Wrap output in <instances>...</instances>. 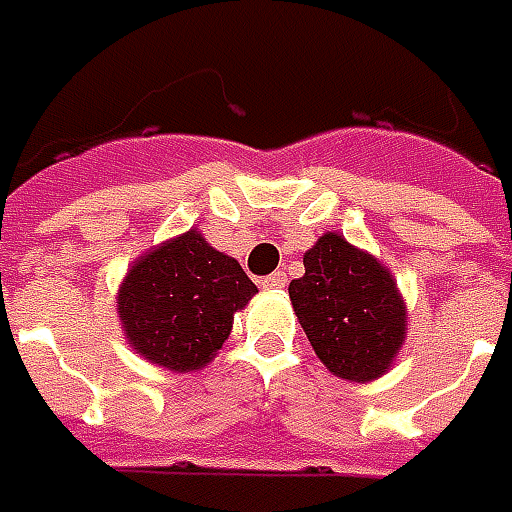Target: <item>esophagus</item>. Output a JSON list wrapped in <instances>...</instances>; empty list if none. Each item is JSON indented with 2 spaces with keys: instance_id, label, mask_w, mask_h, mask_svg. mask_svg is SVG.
I'll use <instances>...</instances> for the list:
<instances>
[{
  "instance_id": "1",
  "label": "esophagus",
  "mask_w": 512,
  "mask_h": 512,
  "mask_svg": "<svg viewBox=\"0 0 512 512\" xmlns=\"http://www.w3.org/2000/svg\"><path fill=\"white\" fill-rule=\"evenodd\" d=\"M286 286V273H273V275H267V278H262V289H284Z\"/></svg>"
}]
</instances>
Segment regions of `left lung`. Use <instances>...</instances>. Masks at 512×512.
<instances>
[{"label": "left lung", "mask_w": 512, "mask_h": 512, "mask_svg": "<svg viewBox=\"0 0 512 512\" xmlns=\"http://www.w3.org/2000/svg\"><path fill=\"white\" fill-rule=\"evenodd\" d=\"M303 267L289 297L314 353L344 380L380 378L405 342V306L389 270L339 234L317 239Z\"/></svg>", "instance_id": "obj_1"}]
</instances>
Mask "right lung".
Returning a JSON list of instances; mask_svg holds the SVG:
<instances>
[{"label": "right lung", "mask_w": 512, "mask_h": 512, "mask_svg": "<svg viewBox=\"0 0 512 512\" xmlns=\"http://www.w3.org/2000/svg\"><path fill=\"white\" fill-rule=\"evenodd\" d=\"M256 292L237 259L187 231L137 259L118 292V314L129 344L151 364L192 372L223 347L234 311Z\"/></svg>", "instance_id": "right-lung-1"}]
</instances>
